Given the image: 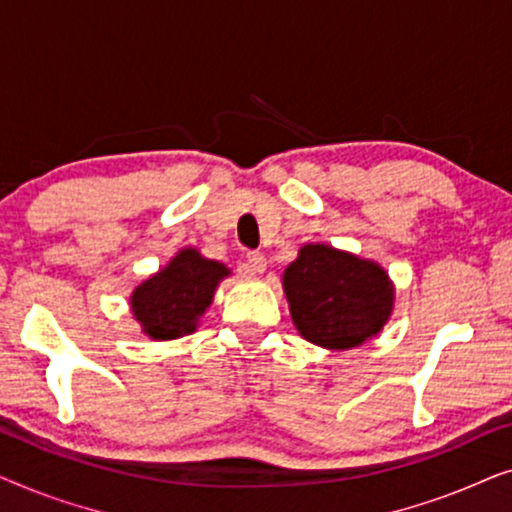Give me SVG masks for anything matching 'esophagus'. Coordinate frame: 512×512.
Segmentation results:
<instances>
[{
  "label": "esophagus",
  "mask_w": 512,
  "mask_h": 512,
  "mask_svg": "<svg viewBox=\"0 0 512 512\" xmlns=\"http://www.w3.org/2000/svg\"><path fill=\"white\" fill-rule=\"evenodd\" d=\"M265 265H268V261H265L263 254H258V251H249V254L244 256L240 270L247 277H256V275H261V272L265 270Z\"/></svg>",
  "instance_id": "obj_1"
}]
</instances>
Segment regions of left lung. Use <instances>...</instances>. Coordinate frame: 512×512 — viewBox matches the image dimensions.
<instances>
[{"label":"left lung","mask_w":512,"mask_h":512,"mask_svg":"<svg viewBox=\"0 0 512 512\" xmlns=\"http://www.w3.org/2000/svg\"><path fill=\"white\" fill-rule=\"evenodd\" d=\"M282 284L298 333L326 349L363 345L394 310L387 272L328 244H305L284 270Z\"/></svg>","instance_id":"8db88e82"}]
</instances>
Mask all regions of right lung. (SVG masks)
I'll use <instances>...</instances> for the list:
<instances>
[{
  "instance_id": "obj_1",
  "label": "right lung",
  "mask_w": 512,
  "mask_h": 512,
  "mask_svg": "<svg viewBox=\"0 0 512 512\" xmlns=\"http://www.w3.org/2000/svg\"><path fill=\"white\" fill-rule=\"evenodd\" d=\"M228 275L226 265L200 256L198 249H181L163 270L132 291V314L153 340L181 338L198 328L216 286Z\"/></svg>"
}]
</instances>
